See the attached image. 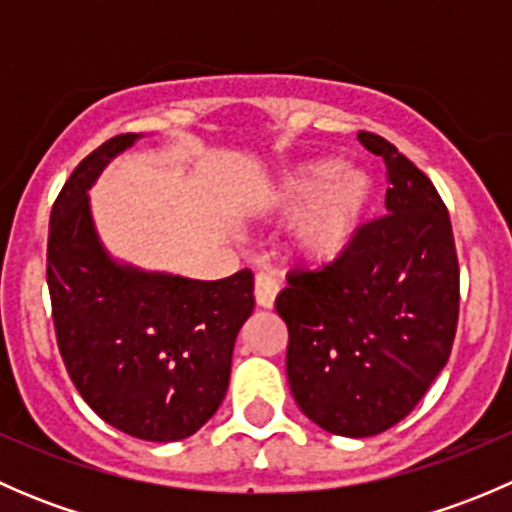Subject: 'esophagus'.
<instances>
[{
    "instance_id": "obj_1",
    "label": "esophagus",
    "mask_w": 512,
    "mask_h": 512,
    "mask_svg": "<svg viewBox=\"0 0 512 512\" xmlns=\"http://www.w3.org/2000/svg\"><path fill=\"white\" fill-rule=\"evenodd\" d=\"M277 292H280V287H277V282L272 280L270 275L255 277V302L260 304V307H265V309L275 307Z\"/></svg>"
}]
</instances>
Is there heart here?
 Segmentation results:
<instances>
[{
    "mask_svg": "<svg viewBox=\"0 0 512 512\" xmlns=\"http://www.w3.org/2000/svg\"><path fill=\"white\" fill-rule=\"evenodd\" d=\"M374 183L359 165L314 158L285 170L252 198V208L270 215H296L287 247L299 262L324 267L352 247L369 210Z\"/></svg>",
    "mask_w": 512,
    "mask_h": 512,
    "instance_id": "obj_1",
    "label": "heart"
}]
</instances>
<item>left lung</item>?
Returning a JSON list of instances; mask_svg holds the SVG:
<instances>
[{"label":"left lung","instance_id":"obj_1","mask_svg":"<svg viewBox=\"0 0 512 512\" xmlns=\"http://www.w3.org/2000/svg\"><path fill=\"white\" fill-rule=\"evenodd\" d=\"M359 143L386 163V215L361 225L337 262L292 272L275 302L294 401L347 438L376 436L414 411L458 324V257L441 195L394 143L364 131Z\"/></svg>","mask_w":512,"mask_h":512}]
</instances>
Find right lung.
<instances>
[{"mask_svg": "<svg viewBox=\"0 0 512 512\" xmlns=\"http://www.w3.org/2000/svg\"><path fill=\"white\" fill-rule=\"evenodd\" d=\"M138 138L106 141L64 183L51 208L46 282L59 352L86 404L128 436L170 443L223 404L255 282L250 270L208 282L113 260L89 190Z\"/></svg>", "mask_w": 512, "mask_h": 512, "instance_id": "add662e5", "label": "right lung"}]
</instances>
